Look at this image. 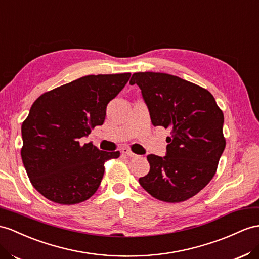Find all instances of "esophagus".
Returning a JSON list of instances; mask_svg holds the SVG:
<instances>
[{
  "label": "esophagus",
  "mask_w": 259,
  "mask_h": 259,
  "mask_svg": "<svg viewBox=\"0 0 259 259\" xmlns=\"http://www.w3.org/2000/svg\"><path fill=\"white\" fill-rule=\"evenodd\" d=\"M122 153L123 154H125L127 156H129V157H136V156H138L136 153H134V152H132L130 149H128V148H123L122 149Z\"/></svg>",
  "instance_id": "1"
}]
</instances>
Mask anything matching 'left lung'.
I'll list each match as a JSON object with an SVG mask.
<instances>
[{
	"label": "left lung",
	"instance_id": "8db88e82",
	"mask_svg": "<svg viewBox=\"0 0 259 259\" xmlns=\"http://www.w3.org/2000/svg\"><path fill=\"white\" fill-rule=\"evenodd\" d=\"M130 84L141 89L152 123L171 134L166 156L148 155L150 171L139 183L161 201L187 200L215 174L225 148L223 112L208 90L175 75L138 72Z\"/></svg>",
	"mask_w": 259,
	"mask_h": 259
}]
</instances>
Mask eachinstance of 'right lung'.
<instances>
[{
    "instance_id": "obj_1",
    "label": "right lung",
    "mask_w": 259,
    "mask_h": 259,
    "mask_svg": "<svg viewBox=\"0 0 259 259\" xmlns=\"http://www.w3.org/2000/svg\"><path fill=\"white\" fill-rule=\"evenodd\" d=\"M130 73L77 78L44 93L22 124L23 164L32 186L50 201L75 204L96 193L105 163L120 152H105L79 139L104 123L107 104Z\"/></svg>"
}]
</instances>
